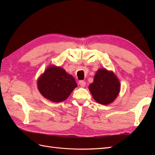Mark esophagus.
Returning <instances> with one entry per match:
<instances>
[{"label":"esophagus","mask_w":155,"mask_h":155,"mask_svg":"<svg viewBox=\"0 0 155 155\" xmlns=\"http://www.w3.org/2000/svg\"><path fill=\"white\" fill-rule=\"evenodd\" d=\"M79 85L81 87H85L86 85V83L85 81H79Z\"/></svg>","instance_id":"34e87169"}]
</instances>
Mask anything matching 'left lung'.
Listing matches in <instances>:
<instances>
[{
    "label": "left lung",
    "mask_w": 155,
    "mask_h": 155,
    "mask_svg": "<svg viewBox=\"0 0 155 155\" xmlns=\"http://www.w3.org/2000/svg\"><path fill=\"white\" fill-rule=\"evenodd\" d=\"M96 102L107 105L113 102L120 91V83L113 72L100 68L96 72L94 81L88 87Z\"/></svg>",
    "instance_id": "8db88e82"
}]
</instances>
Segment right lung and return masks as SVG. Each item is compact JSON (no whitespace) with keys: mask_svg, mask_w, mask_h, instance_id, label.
Masks as SVG:
<instances>
[{"mask_svg":"<svg viewBox=\"0 0 155 155\" xmlns=\"http://www.w3.org/2000/svg\"><path fill=\"white\" fill-rule=\"evenodd\" d=\"M77 83L71 75L60 67L51 65L37 80V88L46 99L55 103L64 101Z\"/></svg>","mask_w":155,"mask_h":155,"instance_id":"1","label":"right lung"}]
</instances>
